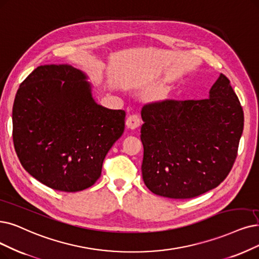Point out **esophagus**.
I'll list each match as a JSON object with an SVG mask.
<instances>
[{
  "instance_id": "esophagus-1",
  "label": "esophagus",
  "mask_w": 259,
  "mask_h": 259,
  "mask_svg": "<svg viewBox=\"0 0 259 259\" xmlns=\"http://www.w3.org/2000/svg\"><path fill=\"white\" fill-rule=\"evenodd\" d=\"M125 124L127 128L130 130H136L139 125H140V119L137 115H132L130 116L126 121H125Z\"/></svg>"
}]
</instances>
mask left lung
I'll return each instance as SVG.
<instances>
[{
  "label": "left lung",
  "instance_id": "8db88e82",
  "mask_svg": "<svg viewBox=\"0 0 259 259\" xmlns=\"http://www.w3.org/2000/svg\"><path fill=\"white\" fill-rule=\"evenodd\" d=\"M142 179L155 194L191 199L219 186L237 157L243 110L222 73L205 100L144 105Z\"/></svg>",
  "mask_w": 259,
  "mask_h": 259
}]
</instances>
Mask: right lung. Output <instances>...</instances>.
Here are the masks:
<instances>
[{
	"instance_id": "obj_1",
	"label": "right lung",
	"mask_w": 259,
	"mask_h": 259,
	"mask_svg": "<svg viewBox=\"0 0 259 259\" xmlns=\"http://www.w3.org/2000/svg\"><path fill=\"white\" fill-rule=\"evenodd\" d=\"M87 78L72 66H40L22 81L15 98L13 139L19 160L54 190L91 187L124 132L125 111L99 105Z\"/></svg>"
}]
</instances>
